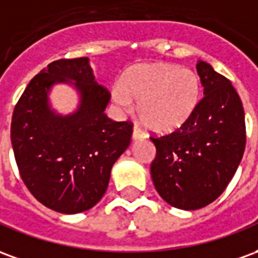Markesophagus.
<instances>
[{"label":"esophagus","instance_id":"obj_1","mask_svg":"<svg viewBox=\"0 0 258 258\" xmlns=\"http://www.w3.org/2000/svg\"><path fill=\"white\" fill-rule=\"evenodd\" d=\"M144 138H145V134L140 128L134 127V130H133V141H141Z\"/></svg>","mask_w":258,"mask_h":258}]
</instances>
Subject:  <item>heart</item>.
Segmentation results:
<instances>
[{"label":"heart","instance_id":"obj_1","mask_svg":"<svg viewBox=\"0 0 258 258\" xmlns=\"http://www.w3.org/2000/svg\"><path fill=\"white\" fill-rule=\"evenodd\" d=\"M199 74L173 63L141 64L113 85L114 105L125 113H138L151 131L167 134L188 123L202 99Z\"/></svg>","mask_w":258,"mask_h":258}]
</instances>
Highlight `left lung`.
Segmentation results:
<instances>
[{
  "label": "left lung",
  "instance_id": "1",
  "mask_svg": "<svg viewBox=\"0 0 258 258\" xmlns=\"http://www.w3.org/2000/svg\"><path fill=\"white\" fill-rule=\"evenodd\" d=\"M203 99L188 123L151 138L155 188L168 205L198 210L220 196L236 173L246 145L244 110L231 81L203 60L196 63Z\"/></svg>",
  "mask_w": 258,
  "mask_h": 258
}]
</instances>
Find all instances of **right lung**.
<instances>
[{
    "mask_svg": "<svg viewBox=\"0 0 258 258\" xmlns=\"http://www.w3.org/2000/svg\"><path fill=\"white\" fill-rule=\"evenodd\" d=\"M58 84L79 95L78 107L62 115L49 95ZM110 94L95 81L88 58L59 59L42 69L16 103L11 142L20 177L40 203L76 214L102 199L113 164L128 148L133 124L105 114Z\"/></svg>",
    "mask_w": 258,
    "mask_h": 258,
    "instance_id": "add662e5",
    "label": "right lung"
}]
</instances>
